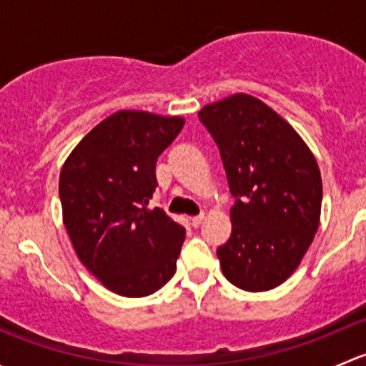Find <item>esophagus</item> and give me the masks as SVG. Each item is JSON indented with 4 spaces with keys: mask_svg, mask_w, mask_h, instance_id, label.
Returning <instances> with one entry per match:
<instances>
[{
    "mask_svg": "<svg viewBox=\"0 0 366 366\" xmlns=\"http://www.w3.org/2000/svg\"><path fill=\"white\" fill-rule=\"evenodd\" d=\"M204 217H205V214H198V216H194L193 219H191V224H193L194 228H198L202 224V221H204Z\"/></svg>",
    "mask_w": 366,
    "mask_h": 366,
    "instance_id": "obj_1",
    "label": "esophagus"
}]
</instances>
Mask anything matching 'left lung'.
Masks as SVG:
<instances>
[{
    "mask_svg": "<svg viewBox=\"0 0 366 366\" xmlns=\"http://www.w3.org/2000/svg\"><path fill=\"white\" fill-rule=\"evenodd\" d=\"M219 147L235 205L232 234L217 248L221 271L235 287L264 292L301 264L320 223L322 179L296 129L248 94L198 112Z\"/></svg>",
    "mask_w": 366,
    "mask_h": 366,
    "instance_id": "1",
    "label": "left lung"
}]
</instances>
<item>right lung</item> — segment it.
<instances>
[{"mask_svg":"<svg viewBox=\"0 0 366 366\" xmlns=\"http://www.w3.org/2000/svg\"><path fill=\"white\" fill-rule=\"evenodd\" d=\"M182 117L120 109L95 125L60 172L64 224L81 264L112 292L145 297L169 282L186 230L159 207L156 161Z\"/></svg>","mask_w":366,"mask_h":366,"instance_id":"right-lung-1","label":"right lung"}]
</instances>
